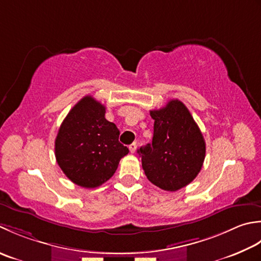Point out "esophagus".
Wrapping results in <instances>:
<instances>
[{
  "mask_svg": "<svg viewBox=\"0 0 261 261\" xmlns=\"http://www.w3.org/2000/svg\"><path fill=\"white\" fill-rule=\"evenodd\" d=\"M129 151H130V153H134L136 151V143L135 142L132 143V144L129 145Z\"/></svg>",
  "mask_w": 261,
  "mask_h": 261,
  "instance_id": "obj_1",
  "label": "esophagus"
}]
</instances>
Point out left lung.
I'll list each match as a JSON object with an SVG mask.
<instances>
[{"label": "left lung", "instance_id": "8db88e82", "mask_svg": "<svg viewBox=\"0 0 261 261\" xmlns=\"http://www.w3.org/2000/svg\"><path fill=\"white\" fill-rule=\"evenodd\" d=\"M152 144L140 147L145 175L156 187L175 191L197 177L205 160L206 144L188 108L179 100L151 110Z\"/></svg>", "mask_w": 261, "mask_h": 261}]
</instances>
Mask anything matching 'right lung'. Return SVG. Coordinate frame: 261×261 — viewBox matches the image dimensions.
I'll list each match as a JSON object with an SVG mask.
<instances>
[{
	"instance_id": "1",
	"label": "right lung",
	"mask_w": 261,
	"mask_h": 261,
	"mask_svg": "<svg viewBox=\"0 0 261 261\" xmlns=\"http://www.w3.org/2000/svg\"><path fill=\"white\" fill-rule=\"evenodd\" d=\"M106 107L91 95L67 114L55 140L58 166L72 182L95 188L113 177L129 150L118 141L119 130L105 118Z\"/></svg>"
}]
</instances>
